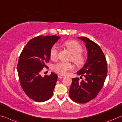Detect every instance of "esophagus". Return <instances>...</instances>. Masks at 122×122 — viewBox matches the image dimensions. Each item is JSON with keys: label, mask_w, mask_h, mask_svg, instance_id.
<instances>
[{"label": "esophagus", "mask_w": 122, "mask_h": 122, "mask_svg": "<svg viewBox=\"0 0 122 122\" xmlns=\"http://www.w3.org/2000/svg\"><path fill=\"white\" fill-rule=\"evenodd\" d=\"M58 76V77L59 78H64L65 77V76H63V75H62L61 74H59L57 75Z\"/></svg>", "instance_id": "1"}]
</instances>
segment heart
<instances>
[{
    "mask_svg": "<svg viewBox=\"0 0 122 122\" xmlns=\"http://www.w3.org/2000/svg\"><path fill=\"white\" fill-rule=\"evenodd\" d=\"M63 45L72 54L71 59L76 64L81 65L83 63V57L81 54L82 51V47L78 42L74 40L67 41L63 44ZM58 52L59 51L57 45H53L50 51V56L51 59L55 60L57 59ZM73 66L71 63L65 62H59L52 66V70L61 75L67 74L68 71L73 70Z\"/></svg>",
    "mask_w": 122,
    "mask_h": 122,
    "instance_id": "heart-1",
    "label": "heart"
}]
</instances>
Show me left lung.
<instances>
[{"mask_svg":"<svg viewBox=\"0 0 122 122\" xmlns=\"http://www.w3.org/2000/svg\"><path fill=\"white\" fill-rule=\"evenodd\" d=\"M77 38L85 42L87 50V61L77 72L85 78L81 81H79L78 78H72L69 96L74 102L85 103L95 98L102 89L107 75V63L99 45L86 37Z\"/></svg>","mask_w":122,"mask_h":122,"instance_id":"left-lung-1","label":"left lung"}]
</instances>
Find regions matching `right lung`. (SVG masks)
Masks as SVG:
<instances>
[{"label":"right lung","instance_id":"1","mask_svg":"<svg viewBox=\"0 0 122 122\" xmlns=\"http://www.w3.org/2000/svg\"><path fill=\"white\" fill-rule=\"evenodd\" d=\"M60 36H39L27 42L20 54L17 70L24 91L37 102L49 99L53 95L57 80V75L51 72L42 77L40 72L50 60V51Z\"/></svg>","mask_w":122,"mask_h":122}]
</instances>
